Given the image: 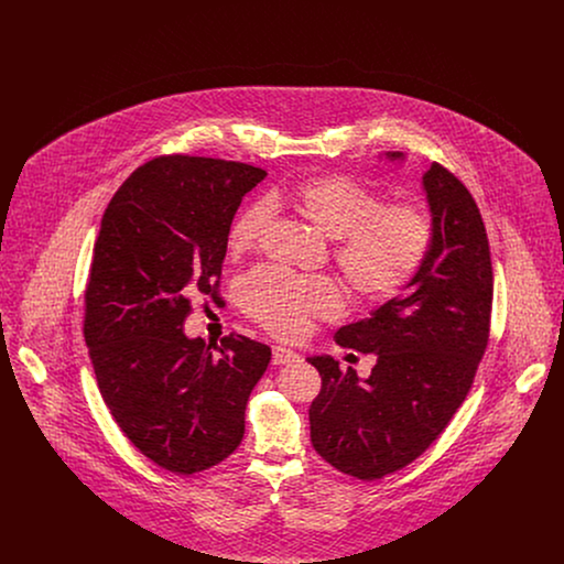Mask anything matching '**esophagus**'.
Masks as SVG:
<instances>
[{
    "instance_id": "esophagus-1",
    "label": "esophagus",
    "mask_w": 564,
    "mask_h": 564,
    "mask_svg": "<svg viewBox=\"0 0 564 564\" xmlns=\"http://www.w3.org/2000/svg\"><path fill=\"white\" fill-rule=\"evenodd\" d=\"M300 361V355L292 349H285V347H274L272 349V364L274 366H285V364H295Z\"/></svg>"
}]
</instances>
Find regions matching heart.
Wrapping results in <instances>:
<instances>
[{
	"label": "heart",
	"instance_id": "b5f03b06",
	"mask_svg": "<svg viewBox=\"0 0 564 564\" xmlns=\"http://www.w3.org/2000/svg\"><path fill=\"white\" fill-rule=\"evenodd\" d=\"M272 207H290L336 241L334 260L352 292L372 302L391 300L414 281L430 256L433 221L414 203L382 205L375 189L345 175H319L294 188L270 194L235 217L228 249L251 251L269 230ZM245 313L276 336H297L313 319L343 313L345 295L327 276H295L285 270L258 269L241 283Z\"/></svg>",
	"mask_w": 564,
	"mask_h": 564
}]
</instances>
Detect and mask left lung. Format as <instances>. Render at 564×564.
<instances>
[{
    "label": "left lung",
    "instance_id": "1",
    "mask_svg": "<svg viewBox=\"0 0 564 564\" xmlns=\"http://www.w3.org/2000/svg\"><path fill=\"white\" fill-rule=\"evenodd\" d=\"M389 161H405L387 152ZM433 242L405 294L343 325L336 343L375 352L368 378L329 355L308 357L322 375L311 403V442L343 474L376 480L412 463L465 402L488 345L492 267L482 215L451 171L421 177Z\"/></svg>",
    "mask_w": 564,
    "mask_h": 564
}]
</instances>
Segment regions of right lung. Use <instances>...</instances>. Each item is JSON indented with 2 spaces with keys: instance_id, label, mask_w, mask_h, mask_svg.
Returning <instances> with one entry per match:
<instances>
[{
  "instance_id": "right-lung-1",
  "label": "right lung",
  "mask_w": 564,
  "mask_h": 564,
  "mask_svg": "<svg viewBox=\"0 0 564 564\" xmlns=\"http://www.w3.org/2000/svg\"><path fill=\"white\" fill-rule=\"evenodd\" d=\"M242 162L161 156L109 200L86 288L84 338L118 427L162 469L189 476L232 455L270 349L241 334L188 338L192 295H214L242 196ZM219 300V297H217Z\"/></svg>"
}]
</instances>
